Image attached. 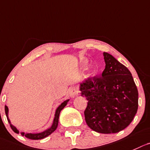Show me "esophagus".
Returning a JSON list of instances; mask_svg holds the SVG:
<instances>
[{"instance_id": "1", "label": "esophagus", "mask_w": 150, "mask_h": 150, "mask_svg": "<svg viewBox=\"0 0 150 150\" xmlns=\"http://www.w3.org/2000/svg\"><path fill=\"white\" fill-rule=\"evenodd\" d=\"M78 94V90L76 88H72L69 91V96L71 98H74Z\"/></svg>"}]
</instances>
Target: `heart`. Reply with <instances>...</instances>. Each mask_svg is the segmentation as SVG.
Segmentation results:
<instances>
[{
  "instance_id": "b5f03b06",
  "label": "heart",
  "mask_w": 150,
  "mask_h": 150,
  "mask_svg": "<svg viewBox=\"0 0 150 150\" xmlns=\"http://www.w3.org/2000/svg\"><path fill=\"white\" fill-rule=\"evenodd\" d=\"M88 61L86 60V59H85V60H82V62H81V68H86L87 66H88ZM92 74V72L90 74Z\"/></svg>"
}]
</instances>
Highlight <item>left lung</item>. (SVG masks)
Returning a JSON list of instances; mask_svg holds the SVG:
<instances>
[{
  "label": "left lung",
  "instance_id": "1",
  "mask_svg": "<svg viewBox=\"0 0 150 150\" xmlns=\"http://www.w3.org/2000/svg\"><path fill=\"white\" fill-rule=\"evenodd\" d=\"M105 68L102 76L81 83L86 97L85 118L88 126L100 133H116L132 122L138 106V93L130 71L114 57L103 53Z\"/></svg>",
  "mask_w": 150,
  "mask_h": 150
}]
</instances>
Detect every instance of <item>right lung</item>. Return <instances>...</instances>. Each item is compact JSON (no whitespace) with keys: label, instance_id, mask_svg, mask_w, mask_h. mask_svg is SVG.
Returning a JSON list of instances; mask_svg holds the SVG:
<instances>
[{"label":"right lung","instance_id":"right-lung-1","mask_svg":"<svg viewBox=\"0 0 150 150\" xmlns=\"http://www.w3.org/2000/svg\"><path fill=\"white\" fill-rule=\"evenodd\" d=\"M70 99H66L65 101H64L62 103H61L60 105L58 106V108H57L56 110H55V114H54V120H53V123L51 125V126L50 127H48V129H45L44 131L40 132H37V133H31V132H26L25 133V132H21V134L22 136H25L26 138H29V139H32V140H39V139H42V138H45V137L48 136L49 135H51L52 132H54L56 130V129L57 128L58 123H59V113H60L61 110L65 108L67 105L68 102H69ZM5 112L6 115L7 117V120H8V123H9L10 127L12 128V130L15 132V133L19 134L20 132L18 129L16 128V127L14 126L12 124L11 121L8 119V108L6 105H5Z\"/></svg>","mask_w":150,"mask_h":150}]
</instances>
